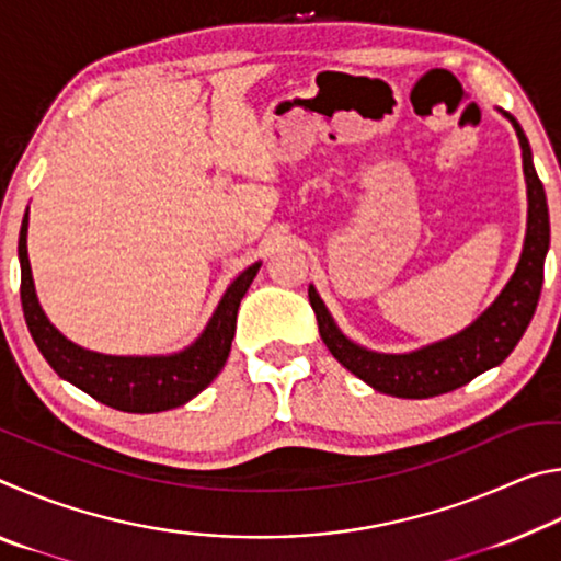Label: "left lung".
I'll list each match as a JSON object with an SVG mask.
<instances>
[{"label": "left lung", "mask_w": 561, "mask_h": 561, "mask_svg": "<svg viewBox=\"0 0 561 561\" xmlns=\"http://www.w3.org/2000/svg\"><path fill=\"white\" fill-rule=\"evenodd\" d=\"M505 116L515 126L522 146V168L527 180V234L515 274L500 291V297L468 329L411 354H378L341 334L317 289L309 287V304L317 314L319 334L327 348L341 366L376 391L398 398H431L455 391L488 368L502 364L535 317L549 250L547 195L531 163L525 130L510 113Z\"/></svg>", "instance_id": "left-lung-1"}]
</instances>
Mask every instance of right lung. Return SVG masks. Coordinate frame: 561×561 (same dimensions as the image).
Here are the masks:
<instances>
[{"mask_svg": "<svg viewBox=\"0 0 561 561\" xmlns=\"http://www.w3.org/2000/svg\"><path fill=\"white\" fill-rule=\"evenodd\" d=\"M30 210L19 230V267H22V309L26 327L42 356L66 381L96 401L126 413H160L187 403L222 371L237 327V309L257 277L260 262L247 267L217 304L213 319L195 344L170 356H108L76 346L46 319L36 299L30 254H26Z\"/></svg>", "mask_w": 561, "mask_h": 561, "instance_id": "add662e5", "label": "right lung"}]
</instances>
